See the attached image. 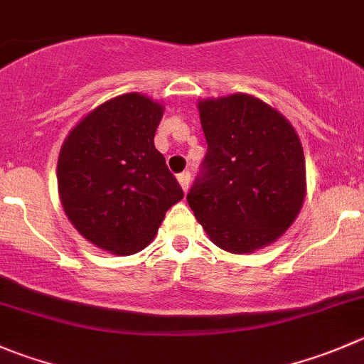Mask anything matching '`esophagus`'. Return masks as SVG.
Instances as JSON below:
<instances>
[{
    "mask_svg": "<svg viewBox=\"0 0 364 364\" xmlns=\"http://www.w3.org/2000/svg\"><path fill=\"white\" fill-rule=\"evenodd\" d=\"M190 179H192V174H190L188 171L181 172V174L178 176V181H179V185H181L183 192H188V188H190Z\"/></svg>",
    "mask_w": 364,
    "mask_h": 364,
    "instance_id": "obj_1",
    "label": "esophagus"
}]
</instances>
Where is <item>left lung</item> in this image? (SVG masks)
Masks as SVG:
<instances>
[{
    "instance_id": "1",
    "label": "left lung",
    "mask_w": 364,
    "mask_h": 364,
    "mask_svg": "<svg viewBox=\"0 0 364 364\" xmlns=\"http://www.w3.org/2000/svg\"><path fill=\"white\" fill-rule=\"evenodd\" d=\"M199 114L208 151L186 200L217 247L261 249L304 203L301 140L279 112L245 94L203 101Z\"/></svg>"
}]
</instances>
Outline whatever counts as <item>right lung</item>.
Wrapping results in <instances>:
<instances>
[{"mask_svg": "<svg viewBox=\"0 0 364 364\" xmlns=\"http://www.w3.org/2000/svg\"><path fill=\"white\" fill-rule=\"evenodd\" d=\"M164 108L124 94L90 112L58 156V192L70 224L94 245L135 254L156 235L183 188L154 147Z\"/></svg>", "mask_w": 364, "mask_h": 364, "instance_id": "add662e5", "label": "right lung"}]
</instances>
